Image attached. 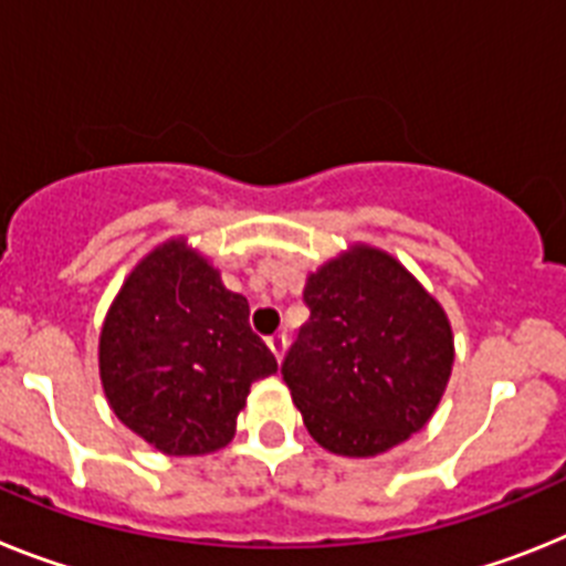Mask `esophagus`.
Instances as JSON below:
<instances>
[{"label": "esophagus", "mask_w": 566, "mask_h": 566, "mask_svg": "<svg viewBox=\"0 0 566 566\" xmlns=\"http://www.w3.org/2000/svg\"><path fill=\"white\" fill-rule=\"evenodd\" d=\"M268 347L276 356V361H282L284 350H287V336L284 333H273V336H268Z\"/></svg>", "instance_id": "obj_1"}]
</instances>
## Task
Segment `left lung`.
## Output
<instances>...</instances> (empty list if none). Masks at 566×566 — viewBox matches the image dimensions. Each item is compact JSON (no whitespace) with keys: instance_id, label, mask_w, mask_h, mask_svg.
I'll use <instances>...</instances> for the list:
<instances>
[{"instance_id":"obj_1","label":"left lung","mask_w":566,"mask_h":566,"mask_svg":"<svg viewBox=\"0 0 566 566\" xmlns=\"http://www.w3.org/2000/svg\"><path fill=\"white\" fill-rule=\"evenodd\" d=\"M311 318L282 361L313 439L367 459L430 421L453 370L447 313L390 253L356 244L307 276Z\"/></svg>"}]
</instances>
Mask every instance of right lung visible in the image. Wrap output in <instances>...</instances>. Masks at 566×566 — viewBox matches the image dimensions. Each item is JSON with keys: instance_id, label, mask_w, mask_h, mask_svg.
<instances>
[{"instance_id": "obj_1", "label": "right lung", "mask_w": 566, "mask_h": 566, "mask_svg": "<svg viewBox=\"0 0 566 566\" xmlns=\"http://www.w3.org/2000/svg\"><path fill=\"white\" fill-rule=\"evenodd\" d=\"M248 316V298L185 239L150 250L99 336L102 387L122 424L167 455L222 450L250 385L279 370Z\"/></svg>"}]
</instances>
